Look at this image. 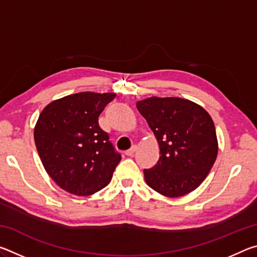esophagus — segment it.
Segmentation results:
<instances>
[{
  "label": "esophagus",
  "mask_w": 257,
  "mask_h": 257,
  "mask_svg": "<svg viewBox=\"0 0 257 257\" xmlns=\"http://www.w3.org/2000/svg\"><path fill=\"white\" fill-rule=\"evenodd\" d=\"M136 151H137V146L134 145V146L132 147V149H129V150L125 151L124 154L128 155V156H132V155H134V153H135V152H136Z\"/></svg>",
  "instance_id": "34e87169"
}]
</instances>
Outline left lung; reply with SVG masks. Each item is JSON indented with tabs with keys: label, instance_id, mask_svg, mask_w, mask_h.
I'll list each match as a JSON object with an SVG mask.
<instances>
[{
	"label": "left lung",
	"instance_id": "left-lung-1",
	"mask_svg": "<svg viewBox=\"0 0 257 257\" xmlns=\"http://www.w3.org/2000/svg\"><path fill=\"white\" fill-rule=\"evenodd\" d=\"M136 106L160 146L158 163L144 170L147 185L167 197H180L196 189L217 155L210 114L198 104L179 97L154 96Z\"/></svg>",
	"mask_w": 257,
	"mask_h": 257
}]
</instances>
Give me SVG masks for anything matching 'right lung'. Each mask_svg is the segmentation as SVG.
<instances>
[{
    "instance_id": "1",
    "label": "right lung",
    "mask_w": 257,
    "mask_h": 257,
    "mask_svg": "<svg viewBox=\"0 0 257 257\" xmlns=\"http://www.w3.org/2000/svg\"><path fill=\"white\" fill-rule=\"evenodd\" d=\"M114 93L84 92L56 99L40 114L34 138L46 172L56 185L77 196L103 189L121 154L99 127L98 116Z\"/></svg>"
}]
</instances>
